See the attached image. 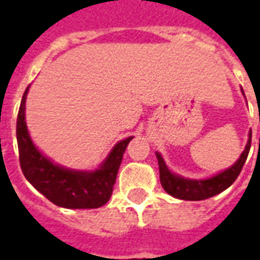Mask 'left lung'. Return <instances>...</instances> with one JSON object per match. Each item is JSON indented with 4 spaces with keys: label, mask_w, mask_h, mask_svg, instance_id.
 <instances>
[{
    "label": "left lung",
    "mask_w": 260,
    "mask_h": 260,
    "mask_svg": "<svg viewBox=\"0 0 260 260\" xmlns=\"http://www.w3.org/2000/svg\"><path fill=\"white\" fill-rule=\"evenodd\" d=\"M251 139L252 132H249V139L246 143L245 150L242 152L240 158L233 164L230 169H227L223 173H218L212 178L207 180H186L180 175L173 174L167 166L164 163L163 157L156 153L158 161V170H160V182L164 191L174 196L177 199H184V201H203L207 198L217 195L220 192L225 191L240 175L241 170L244 167V164L248 157V153L251 149Z\"/></svg>",
    "instance_id": "8db88e82"
}]
</instances>
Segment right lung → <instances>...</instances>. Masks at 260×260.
<instances>
[{
	"label": "right lung",
	"mask_w": 260,
	"mask_h": 260,
	"mask_svg": "<svg viewBox=\"0 0 260 260\" xmlns=\"http://www.w3.org/2000/svg\"><path fill=\"white\" fill-rule=\"evenodd\" d=\"M26 87L16 119L19 163L26 180L54 205L67 209H96L106 205L113 193L125 149L132 136L118 142L96 171H75L54 164L33 145L25 121Z\"/></svg>",
	"instance_id": "right-lung-1"
}]
</instances>
